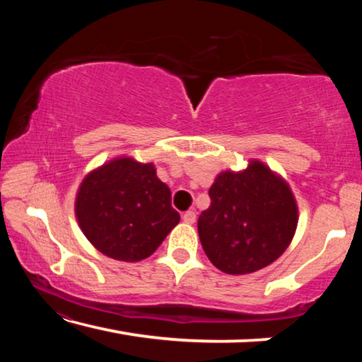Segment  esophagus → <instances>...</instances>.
I'll return each instance as SVG.
<instances>
[{
  "label": "esophagus",
  "instance_id": "esophagus-1",
  "mask_svg": "<svg viewBox=\"0 0 362 362\" xmlns=\"http://www.w3.org/2000/svg\"><path fill=\"white\" fill-rule=\"evenodd\" d=\"M182 218H183V222H185V223H194L196 222V212L194 211H187L182 216Z\"/></svg>",
  "mask_w": 362,
  "mask_h": 362
}]
</instances>
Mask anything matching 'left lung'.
<instances>
[{
	"label": "left lung",
	"mask_w": 362,
	"mask_h": 362,
	"mask_svg": "<svg viewBox=\"0 0 362 362\" xmlns=\"http://www.w3.org/2000/svg\"><path fill=\"white\" fill-rule=\"evenodd\" d=\"M209 198L198 233L206 255L223 273H254L289 246L297 228L296 199L287 183L262 163L220 174Z\"/></svg>",
	"instance_id": "8db88e82"
}]
</instances>
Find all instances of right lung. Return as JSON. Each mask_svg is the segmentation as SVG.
<instances>
[{
	"mask_svg": "<svg viewBox=\"0 0 362 362\" xmlns=\"http://www.w3.org/2000/svg\"><path fill=\"white\" fill-rule=\"evenodd\" d=\"M75 211L94 247L122 262L150 257L180 220L153 164L131 158L115 159L86 177Z\"/></svg>",
	"mask_w": 362,
	"mask_h": 362,
	"instance_id": "add662e5",
	"label": "right lung"
}]
</instances>
